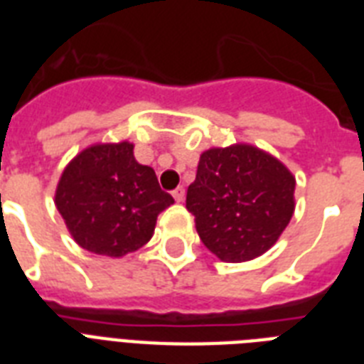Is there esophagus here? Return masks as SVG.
<instances>
[{
    "label": "esophagus",
    "mask_w": 364,
    "mask_h": 364,
    "mask_svg": "<svg viewBox=\"0 0 364 364\" xmlns=\"http://www.w3.org/2000/svg\"><path fill=\"white\" fill-rule=\"evenodd\" d=\"M171 194H173L176 202H183V200H185V188H183V187H177Z\"/></svg>",
    "instance_id": "1"
}]
</instances>
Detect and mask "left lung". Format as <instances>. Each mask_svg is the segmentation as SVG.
I'll return each mask as SVG.
<instances>
[{
	"instance_id": "8db88e82",
	"label": "left lung",
	"mask_w": 364,
	"mask_h": 364,
	"mask_svg": "<svg viewBox=\"0 0 364 364\" xmlns=\"http://www.w3.org/2000/svg\"><path fill=\"white\" fill-rule=\"evenodd\" d=\"M294 177L251 145L210 149L187 191V210L205 247L225 262L259 257L277 242L294 211Z\"/></svg>"
}]
</instances>
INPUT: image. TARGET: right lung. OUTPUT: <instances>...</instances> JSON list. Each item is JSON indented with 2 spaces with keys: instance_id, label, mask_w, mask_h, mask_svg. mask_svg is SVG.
<instances>
[{
  "instance_id": "obj_1",
  "label": "right lung",
  "mask_w": 364,
  "mask_h": 364,
  "mask_svg": "<svg viewBox=\"0 0 364 364\" xmlns=\"http://www.w3.org/2000/svg\"><path fill=\"white\" fill-rule=\"evenodd\" d=\"M56 208L82 249L122 257L151 240L156 217L173 198L149 166L137 164L128 141L92 145L65 166Z\"/></svg>"
}]
</instances>
